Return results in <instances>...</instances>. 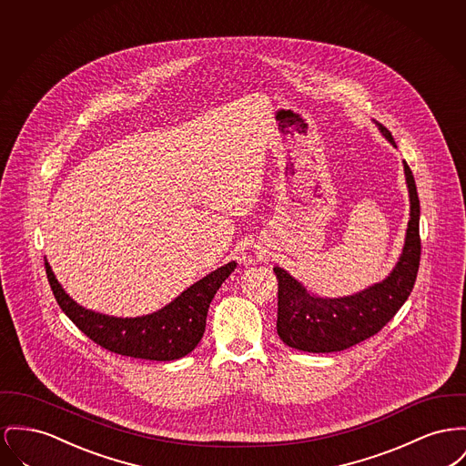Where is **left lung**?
Returning a JSON list of instances; mask_svg holds the SVG:
<instances>
[{
	"label": "left lung",
	"instance_id": "obj_1",
	"mask_svg": "<svg viewBox=\"0 0 466 466\" xmlns=\"http://www.w3.org/2000/svg\"><path fill=\"white\" fill-rule=\"evenodd\" d=\"M385 138L394 144L390 132L377 123ZM410 193V221L400 262L382 283L356 296L339 299L313 298L290 274L274 268L278 279L276 330L292 349L313 354L339 352L375 336L409 299L420 262L419 217L420 204L410 167L405 162Z\"/></svg>",
	"mask_w": 466,
	"mask_h": 466
}]
</instances>
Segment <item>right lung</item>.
<instances>
[{
	"label": "right lung",
	"mask_w": 466,
	"mask_h": 466,
	"mask_svg": "<svg viewBox=\"0 0 466 466\" xmlns=\"http://www.w3.org/2000/svg\"><path fill=\"white\" fill-rule=\"evenodd\" d=\"M234 269L236 262L225 264L193 283L157 313L137 319H116L89 311L70 299L46 260V273L56 301L91 341L114 354L147 360H174L192 352L204 334L209 304Z\"/></svg>",
	"instance_id": "obj_1"
}]
</instances>
